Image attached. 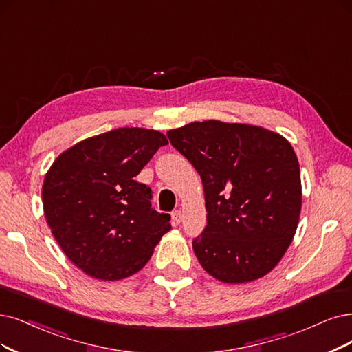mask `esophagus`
Here are the masks:
<instances>
[{"instance_id": "obj_1", "label": "esophagus", "mask_w": 352, "mask_h": 352, "mask_svg": "<svg viewBox=\"0 0 352 352\" xmlns=\"http://www.w3.org/2000/svg\"><path fill=\"white\" fill-rule=\"evenodd\" d=\"M173 222H174V225H179L181 223V220H183V213H181V210H175V212H173Z\"/></svg>"}]
</instances>
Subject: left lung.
<instances>
[{
	"label": "left lung",
	"instance_id": "left-lung-1",
	"mask_svg": "<svg viewBox=\"0 0 352 352\" xmlns=\"http://www.w3.org/2000/svg\"><path fill=\"white\" fill-rule=\"evenodd\" d=\"M201 177L207 226L192 241L201 267L228 284L267 276L290 246L302 210L300 166L272 130L219 120L168 130Z\"/></svg>",
	"mask_w": 352,
	"mask_h": 352
}]
</instances>
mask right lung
I'll return each mask as SVG.
<instances>
[{"label": "right lung", "mask_w": 352, "mask_h": 352, "mask_svg": "<svg viewBox=\"0 0 352 352\" xmlns=\"http://www.w3.org/2000/svg\"><path fill=\"white\" fill-rule=\"evenodd\" d=\"M164 145L158 130L120 127L78 142L49 168L42 187L47 226L87 276L136 274L171 230V216L153 210L152 190L135 181Z\"/></svg>", "instance_id": "right-lung-1"}]
</instances>
